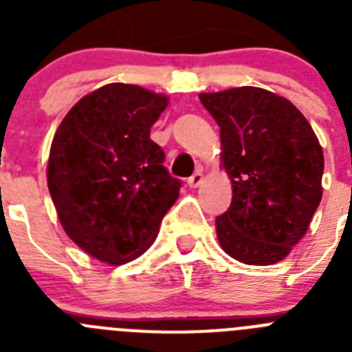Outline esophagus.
Returning a JSON list of instances; mask_svg holds the SVG:
<instances>
[{"label": "esophagus", "instance_id": "esophagus-1", "mask_svg": "<svg viewBox=\"0 0 352 352\" xmlns=\"http://www.w3.org/2000/svg\"><path fill=\"white\" fill-rule=\"evenodd\" d=\"M201 182H203V173L197 170V173H194L190 178H188V186H190V188H197V186L201 185Z\"/></svg>", "mask_w": 352, "mask_h": 352}]
</instances>
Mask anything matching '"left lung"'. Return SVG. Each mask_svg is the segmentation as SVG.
<instances>
[{"instance_id": "1", "label": "left lung", "mask_w": 352, "mask_h": 352, "mask_svg": "<svg viewBox=\"0 0 352 352\" xmlns=\"http://www.w3.org/2000/svg\"><path fill=\"white\" fill-rule=\"evenodd\" d=\"M199 98L220 126L232 183L231 206L214 220L220 247L239 263H278L321 203V144L307 118L268 89L241 86Z\"/></svg>"}]
</instances>
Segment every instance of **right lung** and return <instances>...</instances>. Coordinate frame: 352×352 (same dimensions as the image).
<instances>
[{
	"label": "right lung",
	"mask_w": 352,
	"mask_h": 352,
	"mask_svg": "<svg viewBox=\"0 0 352 352\" xmlns=\"http://www.w3.org/2000/svg\"><path fill=\"white\" fill-rule=\"evenodd\" d=\"M169 98L113 82L82 96L51 144L47 185L68 238L95 259L125 264L157 238L182 182L149 139Z\"/></svg>",
	"instance_id": "add662e5"
}]
</instances>
